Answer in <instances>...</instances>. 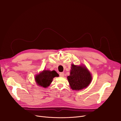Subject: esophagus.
I'll use <instances>...</instances> for the list:
<instances>
[{"instance_id": "1", "label": "esophagus", "mask_w": 121, "mask_h": 121, "mask_svg": "<svg viewBox=\"0 0 121 121\" xmlns=\"http://www.w3.org/2000/svg\"><path fill=\"white\" fill-rule=\"evenodd\" d=\"M59 76L61 77H63L64 76V72H61L59 74Z\"/></svg>"}]
</instances>
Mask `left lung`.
Returning a JSON list of instances; mask_svg holds the SVG:
<instances>
[{
    "label": "left lung",
    "mask_w": 121,
    "mask_h": 121,
    "mask_svg": "<svg viewBox=\"0 0 121 121\" xmlns=\"http://www.w3.org/2000/svg\"><path fill=\"white\" fill-rule=\"evenodd\" d=\"M67 79L73 90H80L88 87L92 77L87 68L72 64L70 75L67 77Z\"/></svg>",
    "instance_id": "8db88e82"
}]
</instances>
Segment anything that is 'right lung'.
<instances>
[{
	"label": "right lung",
	"mask_w": 121,
	"mask_h": 121,
	"mask_svg": "<svg viewBox=\"0 0 121 121\" xmlns=\"http://www.w3.org/2000/svg\"><path fill=\"white\" fill-rule=\"evenodd\" d=\"M58 76L59 75L54 70L52 71L44 70L36 76L35 80L38 85L46 88L52 82L54 78Z\"/></svg>",
	"instance_id": "obj_1"
}]
</instances>
